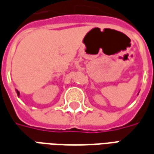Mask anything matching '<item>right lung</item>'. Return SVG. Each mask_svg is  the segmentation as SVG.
<instances>
[{
  "label": "right lung",
  "instance_id": "add662e5",
  "mask_svg": "<svg viewBox=\"0 0 154 154\" xmlns=\"http://www.w3.org/2000/svg\"><path fill=\"white\" fill-rule=\"evenodd\" d=\"M16 94H17V95H18V97L20 96V92L17 90V89H16Z\"/></svg>",
  "mask_w": 154,
  "mask_h": 154
}]
</instances>
